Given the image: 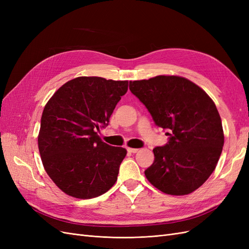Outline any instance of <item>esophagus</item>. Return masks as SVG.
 <instances>
[{
    "mask_svg": "<svg viewBox=\"0 0 249 249\" xmlns=\"http://www.w3.org/2000/svg\"><path fill=\"white\" fill-rule=\"evenodd\" d=\"M138 148H132V147H127V152L132 153V154H136L138 152Z\"/></svg>",
    "mask_w": 249,
    "mask_h": 249,
    "instance_id": "obj_1",
    "label": "esophagus"
}]
</instances>
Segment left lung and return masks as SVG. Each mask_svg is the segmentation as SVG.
I'll use <instances>...</instances> for the list:
<instances>
[{"label":"left lung","mask_w":249,"mask_h":249,"mask_svg":"<svg viewBox=\"0 0 249 249\" xmlns=\"http://www.w3.org/2000/svg\"><path fill=\"white\" fill-rule=\"evenodd\" d=\"M131 92L168 130V142L153 149L154 163L144 171L149 183L170 195L192 193L212 175L224 136L212 99L193 82L178 76L131 81Z\"/></svg>","instance_id":"left-lung-1"}]
</instances>
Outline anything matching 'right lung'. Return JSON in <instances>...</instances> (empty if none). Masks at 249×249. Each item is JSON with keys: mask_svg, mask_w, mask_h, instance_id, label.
Segmentation results:
<instances>
[{"mask_svg": "<svg viewBox=\"0 0 249 249\" xmlns=\"http://www.w3.org/2000/svg\"><path fill=\"white\" fill-rule=\"evenodd\" d=\"M127 81L79 77L66 82L43 109L38 148L43 167L56 186L76 198H93L115 184L126 155L102 141Z\"/></svg>", "mask_w": 249, "mask_h": 249, "instance_id": "1", "label": "right lung"}]
</instances>
